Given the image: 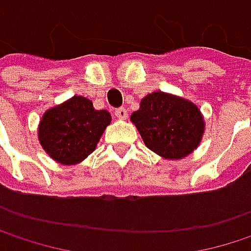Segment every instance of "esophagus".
<instances>
[{
    "instance_id": "esophagus-1",
    "label": "esophagus",
    "mask_w": 251,
    "mask_h": 251,
    "mask_svg": "<svg viewBox=\"0 0 251 251\" xmlns=\"http://www.w3.org/2000/svg\"><path fill=\"white\" fill-rule=\"evenodd\" d=\"M115 116H116L118 119H126V118H127V110L124 109V107H119V109L115 110Z\"/></svg>"
}]
</instances>
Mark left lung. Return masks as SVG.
Instances as JSON below:
<instances>
[{
  "label": "left lung",
  "instance_id": "1",
  "mask_svg": "<svg viewBox=\"0 0 251 251\" xmlns=\"http://www.w3.org/2000/svg\"><path fill=\"white\" fill-rule=\"evenodd\" d=\"M130 121L145 145L169 160L190 154L199 145L205 127L202 115L193 103L163 91L142 99L139 110L132 113Z\"/></svg>",
  "mask_w": 251,
  "mask_h": 251
}]
</instances>
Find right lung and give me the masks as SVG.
<instances>
[{"instance_id": "obj_1", "label": "right lung", "mask_w": 251, "mask_h": 251, "mask_svg": "<svg viewBox=\"0 0 251 251\" xmlns=\"http://www.w3.org/2000/svg\"><path fill=\"white\" fill-rule=\"evenodd\" d=\"M110 119L107 110H96L88 99L74 96L43 115L39 141L55 161L75 164L96 150Z\"/></svg>"}]
</instances>
